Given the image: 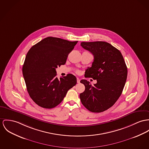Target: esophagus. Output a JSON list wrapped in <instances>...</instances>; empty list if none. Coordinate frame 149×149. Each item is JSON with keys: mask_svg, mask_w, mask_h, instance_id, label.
Listing matches in <instances>:
<instances>
[{"mask_svg": "<svg viewBox=\"0 0 149 149\" xmlns=\"http://www.w3.org/2000/svg\"><path fill=\"white\" fill-rule=\"evenodd\" d=\"M77 83H80V79H79L78 78H77Z\"/></svg>", "mask_w": 149, "mask_h": 149, "instance_id": "34e87169", "label": "esophagus"}]
</instances>
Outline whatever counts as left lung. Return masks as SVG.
Returning <instances> with one entry per match:
<instances>
[{
  "label": "left lung",
  "instance_id": "8db88e82",
  "mask_svg": "<svg viewBox=\"0 0 149 149\" xmlns=\"http://www.w3.org/2000/svg\"><path fill=\"white\" fill-rule=\"evenodd\" d=\"M80 45L94 56L84 76L97 80L93 86L87 80H80L85 86L80 100L88 111L102 112L113 106L122 93L127 75L126 64L121 52L108 42H82Z\"/></svg>",
  "mask_w": 149,
  "mask_h": 149
}]
</instances>
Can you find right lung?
<instances>
[{
  "mask_svg": "<svg viewBox=\"0 0 149 149\" xmlns=\"http://www.w3.org/2000/svg\"><path fill=\"white\" fill-rule=\"evenodd\" d=\"M77 42L48 37L28 51L23 65V77L30 97L40 107H56L77 84V78L71 74L58 79L56 69L65 64Z\"/></svg>",
  "mask_w": 149,
  "mask_h": 149,
  "instance_id": "1",
  "label": "right lung"
}]
</instances>
